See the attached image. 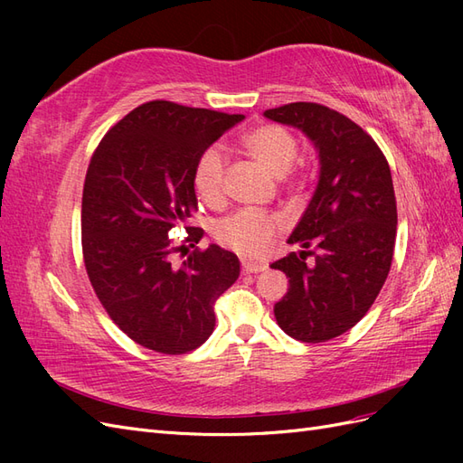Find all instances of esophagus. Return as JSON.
I'll use <instances>...</instances> for the list:
<instances>
[{"label":"esophagus","mask_w":463,"mask_h":463,"mask_svg":"<svg viewBox=\"0 0 463 463\" xmlns=\"http://www.w3.org/2000/svg\"><path fill=\"white\" fill-rule=\"evenodd\" d=\"M241 269H243V274H259V272L266 270V264H262V262H249V260H243Z\"/></svg>","instance_id":"obj_1"}]
</instances>
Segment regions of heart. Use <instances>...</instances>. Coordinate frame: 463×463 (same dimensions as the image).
Wrapping results in <instances>:
<instances>
[{
    "label": "heart",
    "mask_w": 463,
    "mask_h": 463,
    "mask_svg": "<svg viewBox=\"0 0 463 463\" xmlns=\"http://www.w3.org/2000/svg\"><path fill=\"white\" fill-rule=\"evenodd\" d=\"M243 146L276 177H284L298 160V141L282 125H260L241 138ZM226 154L218 145L208 146L194 164L193 181L206 203H216L222 197ZM276 216L241 210L216 223L214 235L220 243L245 257H257L270 245L278 230Z\"/></svg>",
    "instance_id": "heart-1"
}]
</instances>
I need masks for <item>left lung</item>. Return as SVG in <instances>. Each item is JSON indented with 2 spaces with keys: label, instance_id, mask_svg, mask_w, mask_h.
Returning <instances> with one entry per match:
<instances>
[{
  "label": "left lung",
  "instance_id": "obj_1",
  "mask_svg": "<svg viewBox=\"0 0 463 463\" xmlns=\"http://www.w3.org/2000/svg\"><path fill=\"white\" fill-rule=\"evenodd\" d=\"M264 118L299 129L320 165L317 189L288 240L301 250L270 264L289 278L274 317L291 338L326 342L367 315L390 272L398 226L390 167L357 123L326 106L293 102L266 109Z\"/></svg>",
  "mask_w": 463,
  "mask_h": 463
}]
</instances>
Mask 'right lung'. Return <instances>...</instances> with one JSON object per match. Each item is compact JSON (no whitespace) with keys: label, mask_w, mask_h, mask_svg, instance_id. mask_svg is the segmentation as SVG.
I'll use <instances>...</instances> for the list:
<instances>
[{"label":"right lung","mask_w":463,"mask_h":463,"mask_svg":"<svg viewBox=\"0 0 463 463\" xmlns=\"http://www.w3.org/2000/svg\"><path fill=\"white\" fill-rule=\"evenodd\" d=\"M243 119L154 100L129 111L92 154L80 210L87 274L109 318L152 352L204 344L216 299L240 278V259L218 245L175 264L167 235L197 210L199 156ZM187 233L194 245L204 232Z\"/></svg>","instance_id":"right-lung-1"}]
</instances>
